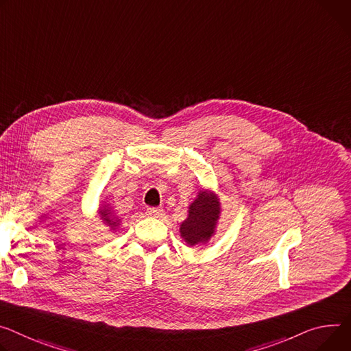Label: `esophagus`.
Masks as SVG:
<instances>
[{"mask_svg": "<svg viewBox=\"0 0 351 351\" xmlns=\"http://www.w3.org/2000/svg\"><path fill=\"white\" fill-rule=\"evenodd\" d=\"M161 213H162V210L158 208V207H148L147 208V215H149V217H159V215H161Z\"/></svg>", "mask_w": 351, "mask_h": 351, "instance_id": "esophagus-1", "label": "esophagus"}]
</instances>
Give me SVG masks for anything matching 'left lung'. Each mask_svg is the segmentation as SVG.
Wrapping results in <instances>:
<instances>
[{"label":"left lung","instance_id":"8db88e82","mask_svg":"<svg viewBox=\"0 0 351 351\" xmlns=\"http://www.w3.org/2000/svg\"><path fill=\"white\" fill-rule=\"evenodd\" d=\"M219 215V203L213 193L202 192L189 207V217L180 226V235L187 245L207 242L214 234Z\"/></svg>","mask_w":351,"mask_h":351}]
</instances>
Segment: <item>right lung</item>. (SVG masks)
I'll list each match as a JSON object with an SVG mask.
<instances>
[{
    "instance_id": "add662e5",
    "label": "right lung",
    "mask_w": 351,
    "mask_h": 351,
    "mask_svg": "<svg viewBox=\"0 0 351 351\" xmlns=\"http://www.w3.org/2000/svg\"><path fill=\"white\" fill-rule=\"evenodd\" d=\"M101 214H102V218H104V221H106L109 226H112V227H117V224H119V221L112 215V213H110V210L108 208V210H101L99 211Z\"/></svg>"
}]
</instances>
